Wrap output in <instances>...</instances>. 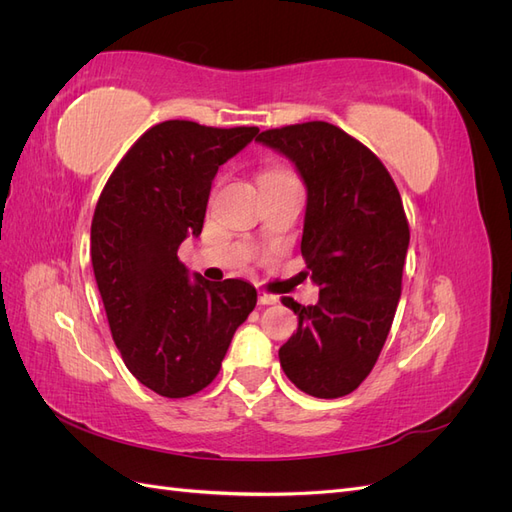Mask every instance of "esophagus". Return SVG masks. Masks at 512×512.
Here are the masks:
<instances>
[{"instance_id":"34e87169","label":"esophagus","mask_w":512,"mask_h":512,"mask_svg":"<svg viewBox=\"0 0 512 512\" xmlns=\"http://www.w3.org/2000/svg\"><path fill=\"white\" fill-rule=\"evenodd\" d=\"M258 303L260 305H275L277 297H275V294H269V292H260L258 294Z\"/></svg>"}]
</instances>
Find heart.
I'll use <instances>...</instances> for the list:
<instances>
[{"mask_svg":"<svg viewBox=\"0 0 512 512\" xmlns=\"http://www.w3.org/2000/svg\"><path fill=\"white\" fill-rule=\"evenodd\" d=\"M267 175H284L282 170H271V173H267Z\"/></svg>","mask_w":512,"mask_h":512,"instance_id":"obj_1","label":"heart"}]
</instances>
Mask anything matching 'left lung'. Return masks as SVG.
<instances>
[{
	"label": "left lung",
	"mask_w": 512,
	"mask_h": 512,
	"mask_svg": "<svg viewBox=\"0 0 512 512\" xmlns=\"http://www.w3.org/2000/svg\"><path fill=\"white\" fill-rule=\"evenodd\" d=\"M307 188L301 254L320 286L316 305L282 303L299 329L280 348L288 380L303 393L335 399L374 369L401 297L410 243L404 203L389 170L342 128L327 121L260 132Z\"/></svg>",
	"instance_id": "1"
}]
</instances>
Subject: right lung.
I'll list each match as a JSON object with an SVG mask.
<instances>
[{
    "instance_id": "right-lung-1",
    "label": "right lung",
    "mask_w": 512,
    "mask_h": 512,
    "mask_svg": "<svg viewBox=\"0 0 512 512\" xmlns=\"http://www.w3.org/2000/svg\"><path fill=\"white\" fill-rule=\"evenodd\" d=\"M258 128H209L170 119L121 158L91 222V265L115 346L130 374L162 397L203 391L230 339L256 307L243 280L207 282L177 256L203 230L218 168Z\"/></svg>"
}]
</instances>
